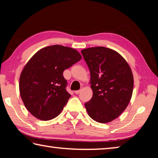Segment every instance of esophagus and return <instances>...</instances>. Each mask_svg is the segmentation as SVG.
I'll list each match as a JSON object with an SVG mask.
<instances>
[{"mask_svg":"<svg viewBox=\"0 0 158 158\" xmlns=\"http://www.w3.org/2000/svg\"><path fill=\"white\" fill-rule=\"evenodd\" d=\"M81 91V90H75L74 93H75V94H79V93H80V92Z\"/></svg>","mask_w":158,"mask_h":158,"instance_id":"34e87169","label":"esophagus"}]
</instances>
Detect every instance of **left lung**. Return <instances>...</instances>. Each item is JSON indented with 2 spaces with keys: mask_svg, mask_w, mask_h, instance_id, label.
Returning a JSON list of instances; mask_svg holds the SVG:
<instances>
[{
  "mask_svg": "<svg viewBox=\"0 0 158 158\" xmlns=\"http://www.w3.org/2000/svg\"><path fill=\"white\" fill-rule=\"evenodd\" d=\"M90 73L93 97L84 105L94 121L106 123L120 116L132 98L134 79L129 65L118 53L104 47L81 50Z\"/></svg>",
  "mask_w": 158,
  "mask_h": 158,
  "instance_id": "obj_1",
  "label": "left lung"
}]
</instances>
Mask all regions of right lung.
<instances>
[{"label": "right lung", "instance_id": "obj_1", "mask_svg": "<svg viewBox=\"0 0 158 158\" xmlns=\"http://www.w3.org/2000/svg\"><path fill=\"white\" fill-rule=\"evenodd\" d=\"M81 59L77 50L53 45L38 51L29 60L21 72L19 91L33 116L49 121L60 113L71 97L66 90L63 71Z\"/></svg>", "mask_w": 158, "mask_h": 158}]
</instances>
